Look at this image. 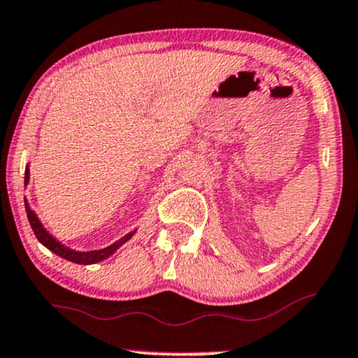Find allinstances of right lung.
I'll return each mask as SVG.
<instances>
[{"label": "right lung", "mask_w": 358, "mask_h": 358, "mask_svg": "<svg viewBox=\"0 0 358 358\" xmlns=\"http://www.w3.org/2000/svg\"><path fill=\"white\" fill-rule=\"evenodd\" d=\"M24 183H29V169H26V177H24ZM26 213H27V219L30 222V227H32L35 236H37V240L40 243L47 246L50 251H53V253H57L58 256H62V258L68 259V261H73V263H78V264H94V263H99V261L102 259H107L110 255H113L115 251H117L120 246L123 243H127V241L131 238V236L134 235V231H131V234L124 235L122 240L115 241L113 245L107 246V248L103 250H95V251H74L71 248H68V246H64L59 243L57 238H53L52 235L48 234L47 230L43 229V225L40 224V220L37 215L32 209L29 208L27 201H26Z\"/></svg>", "instance_id": "obj_1"}]
</instances>
